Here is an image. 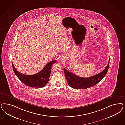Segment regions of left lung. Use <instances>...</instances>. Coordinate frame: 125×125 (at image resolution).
<instances>
[{
	"label": "left lung",
	"mask_w": 125,
	"mask_h": 125,
	"mask_svg": "<svg viewBox=\"0 0 125 125\" xmlns=\"http://www.w3.org/2000/svg\"><path fill=\"white\" fill-rule=\"evenodd\" d=\"M109 62L104 69L99 73L93 76L83 78L78 76L75 74L63 69L65 76L69 85L74 89H84L93 87L96 85L104 77L108 71Z\"/></svg>",
	"instance_id": "obj_1"
}]
</instances>
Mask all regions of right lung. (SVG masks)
I'll use <instances>...</instances> for the list:
<instances>
[{"mask_svg":"<svg viewBox=\"0 0 125 125\" xmlns=\"http://www.w3.org/2000/svg\"><path fill=\"white\" fill-rule=\"evenodd\" d=\"M56 62V60L50 61L40 72L33 75H26L19 72L15 69L12 62V68L16 76L24 84L30 87L41 88L48 83L52 66Z\"/></svg>","mask_w":125,"mask_h":125,"instance_id":"obj_1","label":"right lung"}]
</instances>
